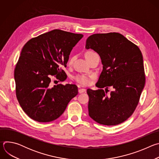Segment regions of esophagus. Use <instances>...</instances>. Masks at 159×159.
<instances>
[{"label": "esophagus", "mask_w": 159, "mask_h": 159, "mask_svg": "<svg viewBox=\"0 0 159 159\" xmlns=\"http://www.w3.org/2000/svg\"><path fill=\"white\" fill-rule=\"evenodd\" d=\"M85 90H86V89H79V93L82 94V93L85 92Z\"/></svg>", "instance_id": "esophagus-1"}]
</instances>
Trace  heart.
<instances>
[{"mask_svg":"<svg viewBox=\"0 0 159 159\" xmlns=\"http://www.w3.org/2000/svg\"><path fill=\"white\" fill-rule=\"evenodd\" d=\"M93 53L94 52H89L85 54V55H89V54H91ZM74 57L70 58L68 63H69V64H71L72 63V61H74ZM93 78V75H88V74H77L75 76H74V80L77 83H79L80 85H84V86H87V85H90V83H91V80Z\"/></svg>","mask_w":159,"mask_h":159,"instance_id":"1","label":"heart"}]
</instances>
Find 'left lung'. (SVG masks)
<instances>
[{
	"mask_svg": "<svg viewBox=\"0 0 159 159\" xmlns=\"http://www.w3.org/2000/svg\"><path fill=\"white\" fill-rule=\"evenodd\" d=\"M85 48L97 52L103 65L96 84L99 89L87 90L89 115L101 125H119L133 114L145 85L142 52L137 45L118 33L90 36ZM109 86L113 90L106 95L102 88Z\"/></svg>",
	"mask_w": 159,
	"mask_h": 159,
	"instance_id": "left-lung-1",
	"label": "left lung"
}]
</instances>
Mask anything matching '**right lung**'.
<instances>
[{
	"label": "right lung",
	"instance_id": "right-lung-1",
	"mask_svg": "<svg viewBox=\"0 0 159 159\" xmlns=\"http://www.w3.org/2000/svg\"><path fill=\"white\" fill-rule=\"evenodd\" d=\"M83 34L54 30L29 40L22 48L14 70L17 101L26 114L40 123L55 120L78 94L74 84L55 85L52 75L66 79L70 53Z\"/></svg>",
	"mask_w": 159,
	"mask_h": 159
}]
</instances>
